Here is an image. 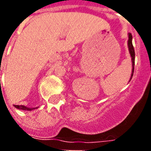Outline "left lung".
Listing matches in <instances>:
<instances>
[{
  "label": "left lung",
  "mask_w": 151,
  "mask_h": 151,
  "mask_svg": "<svg viewBox=\"0 0 151 151\" xmlns=\"http://www.w3.org/2000/svg\"><path fill=\"white\" fill-rule=\"evenodd\" d=\"M132 35L129 34V40H128V46H129V50L130 56L132 57V66H133V69H132V74H131V78L130 80L132 79V77L133 75V71H134V63H135V52H134V48H133V43H132Z\"/></svg>",
  "instance_id": "1"
}]
</instances>
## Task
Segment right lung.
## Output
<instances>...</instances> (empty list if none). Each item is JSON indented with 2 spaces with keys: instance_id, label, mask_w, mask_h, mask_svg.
<instances>
[{
  "instance_id": "right-lung-1",
  "label": "right lung",
  "mask_w": 151,
  "mask_h": 151,
  "mask_svg": "<svg viewBox=\"0 0 151 151\" xmlns=\"http://www.w3.org/2000/svg\"><path fill=\"white\" fill-rule=\"evenodd\" d=\"M14 107L18 109H20V110H25V111H31L35 109L34 108H27L26 106H23V105H14Z\"/></svg>"
}]
</instances>
